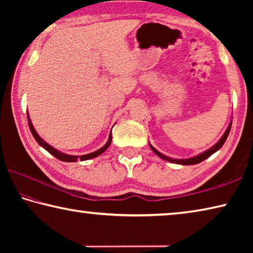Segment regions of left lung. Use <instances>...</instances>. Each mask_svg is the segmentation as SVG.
I'll return each instance as SVG.
<instances>
[{"mask_svg":"<svg viewBox=\"0 0 253 253\" xmlns=\"http://www.w3.org/2000/svg\"><path fill=\"white\" fill-rule=\"evenodd\" d=\"M231 125H232V121L230 122L229 126H228V128H226V130L224 131L223 136L221 137L219 142H217L215 145H214V146H212L211 148H209L208 151H205V152H203V153L199 154V155H196V156H194V157H191V158H185V160H177V158H170V157H169V156L164 155V154H162V153L158 152L157 149L154 148L151 144H149V146H151L152 151H153L154 153H155L157 156H160L161 158H163V160L169 161V162H170V163H175V164H181V165H194V164H199V163L203 162L204 160H207L208 157L211 156L212 154L217 152L222 146H223V144L225 143V140H226V138H228V136H229V132H230V129H231Z\"/></svg>","mask_w":253,"mask_h":253,"instance_id":"8db88e82","label":"left lung"}]
</instances>
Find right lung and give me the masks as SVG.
<instances>
[{"mask_svg": "<svg viewBox=\"0 0 253 253\" xmlns=\"http://www.w3.org/2000/svg\"><path fill=\"white\" fill-rule=\"evenodd\" d=\"M28 123H29L30 130H31L32 135H33L34 138H36L38 144H39L40 146L43 147V148L45 149V151H48V152L51 154V155H53L55 158H58V160L62 161V162H77L78 160H80V161H87V160H90V158H95V157H97V156H99L100 154L104 153V152L106 151V149L109 147V145L111 144V131H110L108 142H107L101 148L98 149V151L93 152V153H90V154H85V155H81V156L68 155V154H65V153H62V152H60V151H58V149H55V148H53L52 146H50V145H49L48 143L44 142V140L42 139L39 135H38V132L36 131V129H34V127H33V125H32L31 119H30V117H29V114H28Z\"/></svg>", "mask_w": 253, "mask_h": 253, "instance_id": "obj_1", "label": "right lung"}]
</instances>
